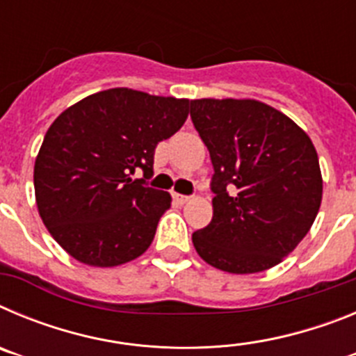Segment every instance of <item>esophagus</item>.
I'll use <instances>...</instances> for the list:
<instances>
[{
  "mask_svg": "<svg viewBox=\"0 0 356 356\" xmlns=\"http://www.w3.org/2000/svg\"><path fill=\"white\" fill-rule=\"evenodd\" d=\"M172 197H175L178 203H181V205H184V203H188V200H191V197L184 196V194H172Z\"/></svg>",
  "mask_w": 356,
  "mask_h": 356,
  "instance_id": "34e87169",
  "label": "esophagus"
}]
</instances>
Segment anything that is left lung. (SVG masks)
<instances>
[{
  "mask_svg": "<svg viewBox=\"0 0 356 356\" xmlns=\"http://www.w3.org/2000/svg\"><path fill=\"white\" fill-rule=\"evenodd\" d=\"M191 118L213 163V217L193 234L216 269L251 275L278 266L312 228L323 200L307 131L257 99H193Z\"/></svg>",
  "mask_w": 356,
  "mask_h": 356,
  "instance_id": "obj_1",
  "label": "left lung"
}]
</instances>
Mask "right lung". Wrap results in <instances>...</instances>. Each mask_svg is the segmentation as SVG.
<instances>
[{"label":"right lung","mask_w":356,"mask_h":356,"mask_svg":"<svg viewBox=\"0 0 356 356\" xmlns=\"http://www.w3.org/2000/svg\"><path fill=\"white\" fill-rule=\"evenodd\" d=\"M188 103L118 87L83 97L53 121L33 168L35 201L72 259L115 267L151 246L171 194L131 175H153L156 144L184 127Z\"/></svg>","instance_id":"right-lung-1"}]
</instances>
